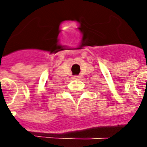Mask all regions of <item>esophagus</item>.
<instances>
[{"mask_svg":"<svg viewBox=\"0 0 147 147\" xmlns=\"http://www.w3.org/2000/svg\"><path fill=\"white\" fill-rule=\"evenodd\" d=\"M78 78H79V76H77V75L73 76V79H78Z\"/></svg>","mask_w":147,"mask_h":147,"instance_id":"1","label":"esophagus"}]
</instances>
